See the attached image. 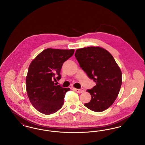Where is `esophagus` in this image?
I'll use <instances>...</instances> for the list:
<instances>
[{
	"instance_id": "34e87169",
	"label": "esophagus",
	"mask_w": 145,
	"mask_h": 145,
	"mask_svg": "<svg viewBox=\"0 0 145 145\" xmlns=\"http://www.w3.org/2000/svg\"><path fill=\"white\" fill-rule=\"evenodd\" d=\"M74 90L78 93H83L84 92H85V90L84 89H74Z\"/></svg>"
}]
</instances>
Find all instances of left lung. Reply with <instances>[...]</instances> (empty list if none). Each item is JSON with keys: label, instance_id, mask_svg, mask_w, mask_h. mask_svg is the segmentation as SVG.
I'll return each instance as SVG.
<instances>
[{"label": "left lung", "instance_id": "obj_1", "mask_svg": "<svg viewBox=\"0 0 145 145\" xmlns=\"http://www.w3.org/2000/svg\"><path fill=\"white\" fill-rule=\"evenodd\" d=\"M75 57L80 67L96 83L86 90L91 96L84 105L91 110L102 112L114 103L122 85V72L110 53L99 47H89L76 50Z\"/></svg>", "mask_w": 145, "mask_h": 145}]
</instances>
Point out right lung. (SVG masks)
<instances>
[{"label": "right lung", "mask_w": 145, "mask_h": 145, "mask_svg": "<svg viewBox=\"0 0 145 145\" xmlns=\"http://www.w3.org/2000/svg\"><path fill=\"white\" fill-rule=\"evenodd\" d=\"M74 52V49L47 48L31 62L26 77L27 92L31 103L41 113L52 114L62 108L70 89L56 85L54 80L61 79L62 65Z\"/></svg>", "instance_id": "1"}]
</instances>
